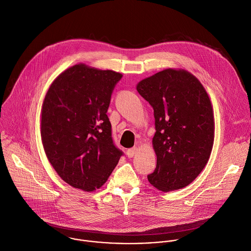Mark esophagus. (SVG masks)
I'll return each instance as SVG.
<instances>
[{
	"instance_id": "1",
	"label": "esophagus",
	"mask_w": 251,
	"mask_h": 251,
	"mask_svg": "<svg viewBox=\"0 0 251 251\" xmlns=\"http://www.w3.org/2000/svg\"><path fill=\"white\" fill-rule=\"evenodd\" d=\"M136 152H137V148H131V149H128L127 151H126V154H127V156L128 157H132V156H134L135 154H136Z\"/></svg>"
}]
</instances>
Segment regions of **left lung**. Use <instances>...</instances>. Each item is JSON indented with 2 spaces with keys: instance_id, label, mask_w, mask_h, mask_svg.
Segmentation results:
<instances>
[{
  "instance_id": "8db88e82",
  "label": "left lung",
  "mask_w": 251,
  "mask_h": 251,
  "mask_svg": "<svg viewBox=\"0 0 251 251\" xmlns=\"http://www.w3.org/2000/svg\"><path fill=\"white\" fill-rule=\"evenodd\" d=\"M136 89L153 108L152 148L156 168L148 176L160 191L182 188L209 161L215 139L214 109L202 83L181 69H166L141 80Z\"/></svg>"
}]
</instances>
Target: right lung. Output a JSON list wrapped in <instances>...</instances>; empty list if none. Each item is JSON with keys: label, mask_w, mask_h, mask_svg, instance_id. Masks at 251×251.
Returning a JSON list of instances; mask_svg holds the SVG:
<instances>
[{"label": "right lung", "mask_w": 251, "mask_h": 251, "mask_svg": "<svg viewBox=\"0 0 251 251\" xmlns=\"http://www.w3.org/2000/svg\"><path fill=\"white\" fill-rule=\"evenodd\" d=\"M122 73L77 64L49 86L40 113L45 154L61 179L95 191L107 180L123 152L112 140L106 115Z\"/></svg>", "instance_id": "add662e5"}]
</instances>
